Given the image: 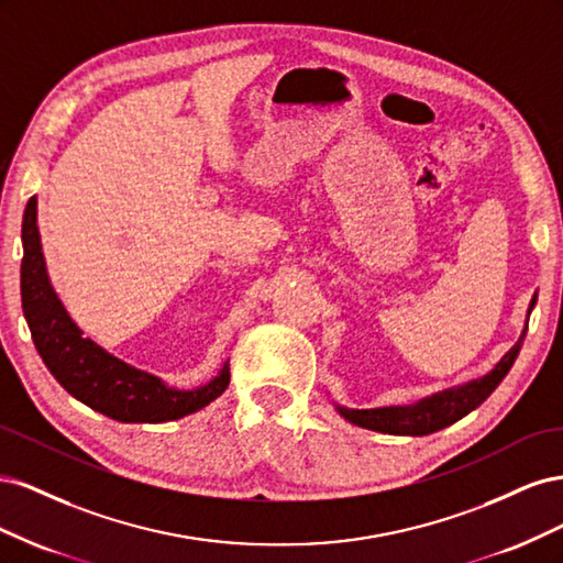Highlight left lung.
I'll use <instances>...</instances> for the list:
<instances>
[{"label":"left lung","instance_id":"1","mask_svg":"<svg viewBox=\"0 0 563 563\" xmlns=\"http://www.w3.org/2000/svg\"><path fill=\"white\" fill-rule=\"evenodd\" d=\"M538 296L531 298L526 310V327L517 340V345L509 350L503 360L488 371L486 376L467 380L463 385H455L449 389H439L430 397L416 399L411 404H399V406H380V408H347L333 401L335 411L343 416L347 422L360 424L364 430L383 432V434H399V437H424L449 428V424L457 422L472 413L476 406H482L490 391L496 389L503 378L512 368L515 360L519 356V350L523 345V338L528 331V317H531L536 308Z\"/></svg>","mask_w":563,"mask_h":563}]
</instances>
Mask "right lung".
<instances>
[{"label": "right lung", "instance_id": "right-lung-1", "mask_svg": "<svg viewBox=\"0 0 563 563\" xmlns=\"http://www.w3.org/2000/svg\"><path fill=\"white\" fill-rule=\"evenodd\" d=\"M21 300L32 340L51 376L77 401L112 420H178L209 406L230 383V362H223L209 383L178 389L84 338L48 279L37 228V197L27 201L23 216Z\"/></svg>", "mask_w": 563, "mask_h": 563}]
</instances>
